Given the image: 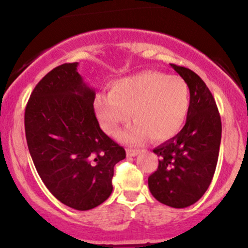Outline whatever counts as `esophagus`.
Here are the masks:
<instances>
[{"label":"esophagus","mask_w":248,"mask_h":248,"mask_svg":"<svg viewBox=\"0 0 248 248\" xmlns=\"http://www.w3.org/2000/svg\"><path fill=\"white\" fill-rule=\"evenodd\" d=\"M139 154H140V150L127 149V156H129V157H134V156H138Z\"/></svg>","instance_id":"obj_1"}]
</instances>
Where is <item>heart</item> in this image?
Masks as SVG:
<instances>
[{
  "label": "heart",
  "instance_id": "obj_1",
  "mask_svg": "<svg viewBox=\"0 0 248 248\" xmlns=\"http://www.w3.org/2000/svg\"><path fill=\"white\" fill-rule=\"evenodd\" d=\"M190 94L186 81L176 76L146 71L109 85L108 95H96L94 110L102 129L118 136L122 124L135 122L121 134L132 146L167 141L177 135L189 112Z\"/></svg>",
  "mask_w": 248,
  "mask_h": 248
}]
</instances>
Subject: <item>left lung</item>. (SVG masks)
<instances>
[{"label": "left lung", "mask_w": 248, "mask_h": 248, "mask_svg": "<svg viewBox=\"0 0 248 248\" xmlns=\"http://www.w3.org/2000/svg\"><path fill=\"white\" fill-rule=\"evenodd\" d=\"M190 91L189 112L177 135L153 150L158 168L148 178L152 195L164 205L183 209L202 198L217 167L221 121L215 99L201 77L170 64Z\"/></svg>", "instance_id": "left-lung-1"}]
</instances>
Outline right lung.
Wrapping results in <instances>:
<instances>
[{"mask_svg": "<svg viewBox=\"0 0 248 248\" xmlns=\"http://www.w3.org/2000/svg\"><path fill=\"white\" fill-rule=\"evenodd\" d=\"M78 62L50 71L25 107L28 148L43 183L62 204L86 211L113 191L114 166L126 152L101 130L94 88L79 75Z\"/></svg>", "mask_w": 248, "mask_h": 248, "instance_id": "obj_1", "label": "right lung"}]
</instances>
